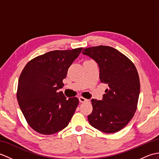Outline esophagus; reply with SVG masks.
Here are the masks:
<instances>
[{
  "instance_id": "34e87169",
  "label": "esophagus",
  "mask_w": 159,
  "mask_h": 159,
  "mask_svg": "<svg viewBox=\"0 0 159 159\" xmlns=\"http://www.w3.org/2000/svg\"><path fill=\"white\" fill-rule=\"evenodd\" d=\"M79 101H80V102H88V101H89V100H87V99L85 98H83V97H82V96H80V97L79 98Z\"/></svg>"
}]
</instances>
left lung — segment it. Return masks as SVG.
Here are the masks:
<instances>
[{
  "label": "left lung",
  "instance_id": "1",
  "mask_svg": "<svg viewBox=\"0 0 159 159\" xmlns=\"http://www.w3.org/2000/svg\"><path fill=\"white\" fill-rule=\"evenodd\" d=\"M83 50V55L98 64L100 82L109 86L102 100H92L89 122L105 133H116L126 126L137 110L140 92L137 68L130 59L112 47L98 46Z\"/></svg>",
  "mask_w": 159,
  "mask_h": 159
}]
</instances>
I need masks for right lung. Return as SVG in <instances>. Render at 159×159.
Segmentation results:
<instances>
[{"instance_id": "add662e5", "label": "right lung", "mask_w": 159, "mask_h": 159, "mask_svg": "<svg viewBox=\"0 0 159 159\" xmlns=\"http://www.w3.org/2000/svg\"><path fill=\"white\" fill-rule=\"evenodd\" d=\"M83 48L53 50L31 59L20 74L17 100L28 124L37 133L52 134L68 125L79 104L78 98L67 99L63 80Z\"/></svg>"}]
</instances>
